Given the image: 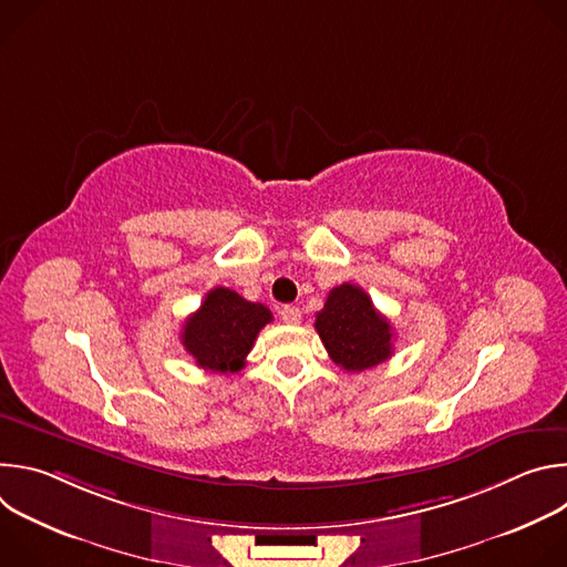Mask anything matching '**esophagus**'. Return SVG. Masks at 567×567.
<instances>
[{
    "instance_id": "esophagus-1",
    "label": "esophagus",
    "mask_w": 567,
    "mask_h": 567,
    "mask_svg": "<svg viewBox=\"0 0 567 567\" xmlns=\"http://www.w3.org/2000/svg\"><path fill=\"white\" fill-rule=\"evenodd\" d=\"M280 318L287 322V326H298V322H300V309L293 307V305H285L280 309Z\"/></svg>"
}]
</instances>
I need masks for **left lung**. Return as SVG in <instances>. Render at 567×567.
<instances>
[{
	"label": "left lung",
	"mask_w": 567,
	"mask_h": 567,
	"mask_svg": "<svg viewBox=\"0 0 567 567\" xmlns=\"http://www.w3.org/2000/svg\"><path fill=\"white\" fill-rule=\"evenodd\" d=\"M313 328L330 359L348 372L374 368L392 357V328L370 296L350 282L334 287Z\"/></svg>",
	"instance_id": "8db88e82"
}]
</instances>
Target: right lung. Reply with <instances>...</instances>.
Instances as JSON below:
<instances>
[{
  "label": "right lung",
  "instance_id": "add662e5",
  "mask_svg": "<svg viewBox=\"0 0 567 567\" xmlns=\"http://www.w3.org/2000/svg\"><path fill=\"white\" fill-rule=\"evenodd\" d=\"M271 318L269 307L215 287L184 322L182 343L199 368L219 374L237 372L245 368L256 337Z\"/></svg>",
  "mask_w": 567,
  "mask_h": 567
}]
</instances>
